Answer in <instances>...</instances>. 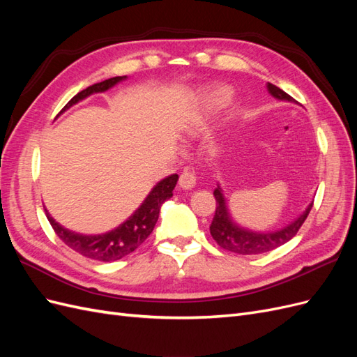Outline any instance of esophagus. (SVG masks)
Wrapping results in <instances>:
<instances>
[{"mask_svg":"<svg viewBox=\"0 0 357 357\" xmlns=\"http://www.w3.org/2000/svg\"><path fill=\"white\" fill-rule=\"evenodd\" d=\"M178 185H180V188H181V189H185V190L192 189L193 186L197 185V177H195V174H193L192 171L185 169V171H183L181 174H180Z\"/></svg>","mask_w":357,"mask_h":357,"instance_id":"34e87169","label":"esophagus"}]
</instances>
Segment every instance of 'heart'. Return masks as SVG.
Wrapping results in <instances>:
<instances>
[{
    "instance_id": "1",
    "label": "heart",
    "mask_w": 357,
    "mask_h": 357,
    "mask_svg": "<svg viewBox=\"0 0 357 357\" xmlns=\"http://www.w3.org/2000/svg\"><path fill=\"white\" fill-rule=\"evenodd\" d=\"M231 96L232 91L229 88L214 89L208 93L207 100H205V107H207V110H218L231 100Z\"/></svg>"
}]
</instances>
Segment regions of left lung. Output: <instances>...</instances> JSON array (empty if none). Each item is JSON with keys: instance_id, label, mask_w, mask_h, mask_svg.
<instances>
[{"instance_id": "obj_1", "label": "left lung", "mask_w": 357, "mask_h": 357, "mask_svg": "<svg viewBox=\"0 0 357 357\" xmlns=\"http://www.w3.org/2000/svg\"><path fill=\"white\" fill-rule=\"evenodd\" d=\"M266 88H268V92L271 93L274 98L295 102V100L291 98L289 93L277 88L275 84L268 83ZM214 198L218 204H215V213H214L213 222L210 225V234L213 236V240L222 248H225V250L238 253V255L266 253L290 241L298 234L302 223L305 222L308 213L312 208V201H311L308 207L305 208V211L299 214V218H296L294 222H290L282 229L274 231V232H253V231L241 228V226H238L231 219L220 186L214 189Z\"/></svg>"}]
</instances>
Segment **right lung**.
I'll return each instance as SVG.
<instances>
[{"label": "right lung", "instance_id": "right-lung-1", "mask_svg": "<svg viewBox=\"0 0 357 357\" xmlns=\"http://www.w3.org/2000/svg\"><path fill=\"white\" fill-rule=\"evenodd\" d=\"M125 79L126 75H117V77L107 79L104 82L89 86V88H86L84 91L73 96V98L68 101V104L61 110V113L68 110L71 105L84 100L86 96L96 92H105L107 89L113 88L114 84H117L119 82H122ZM177 180H178L177 174H171L164 180H160L152 189V192L149 193L144 202L135 210V213L131 215V218H129L126 222H123L121 226H117L116 229L107 234H101V235L74 234L66 228H62L58 222L53 220L52 215L45 208L47 220L50 222L53 231L56 232L59 238L79 255L93 259V261H100V262L119 261V259L132 253L135 248L142 245L147 240V236L152 234L159 218L160 205L172 197V190H174L177 185Z\"/></svg>", "mask_w": 357, "mask_h": 357}]
</instances>
